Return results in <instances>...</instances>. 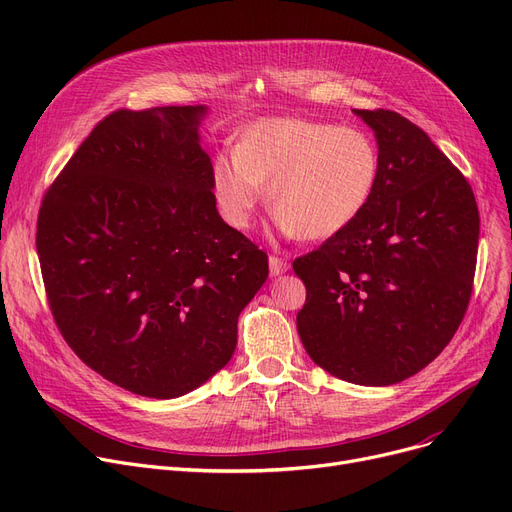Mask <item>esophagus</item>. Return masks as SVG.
Wrapping results in <instances>:
<instances>
[{
    "label": "esophagus",
    "instance_id": "1",
    "mask_svg": "<svg viewBox=\"0 0 512 512\" xmlns=\"http://www.w3.org/2000/svg\"><path fill=\"white\" fill-rule=\"evenodd\" d=\"M290 270V263L280 259V257H270V274L272 276H282Z\"/></svg>",
    "mask_w": 512,
    "mask_h": 512
}]
</instances>
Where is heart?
I'll return each mask as SVG.
<instances>
[{
	"mask_svg": "<svg viewBox=\"0 0 512 512\" xmlns=\"http://www.w3.org/2000/svg\"><path fill=\"white\" fill-rule=\"evenodd\" d=\"M234 157L211 161V193L234 230H247L267 188V203L284 232L324 240L351 226L380 180V151L355 126L303 118L249 124Z\"/></svg>",
	"mask_w": 512,
	"mask_h": 512,
	"instance_id": "b5f03b06",
	"label": "heart"
}]
</instances>
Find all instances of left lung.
<instances>
[{
	"label": "left lung",
	"mask_w": 512,
	"mask_h": 512,
	"mask_svg": "<svg viewBox=\"0 0 512 512\" xmlns=\"http://www.w3.org/2000/svg\"><path fill=\"white\" fill-rule=\"evenodd\" d=\"M380 151V180L359 218L299 257L307 288L297 330L336 378L392 386L432 363L471 299L479 211L465 176L411 120L355 110Z\"/></svg>",
	"instance_id": "8db88e82"
}]
</instances>
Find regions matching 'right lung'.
<instances>
[{"mask_svg": "<svg viewBox=\"0 0 512 512\" xmlns=\"http://www.w3.org/2000/svg\"><path fill=\"white\" fill-rule=\"evenodd\" d=\"M205 105L101 120L45 193L37 253L72 351L112 384L178 398L234 355L238 315L270 274L230 228L201 147Z\"/></svg>", "mask_w": 512, "mask_h": 512, "instance_id": "add662e5", "label": "right lung"}]
</instances>
